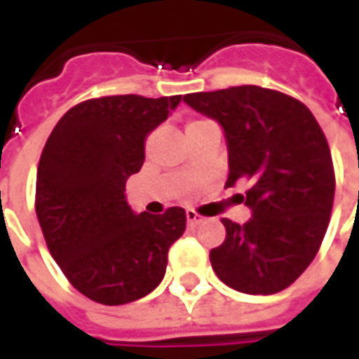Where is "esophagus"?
<instances>
[{
  "label": "esophagus",
  "instance_id": "esophagus-1",
  "mask_svg": "<svg viewBox=\"0 0 359 359\" xmlns=\"http://www.w3.org/2000/svg\"><path fill=\"white\" fill-rule=\"evenodd\" d=\"M187 220H188V224H190V226H198L200 222H203V217L196 213V211H192V209H188Z\"/></svg>",
  "mask_w": 359,
  "mask_h": 359
}]
</instances>
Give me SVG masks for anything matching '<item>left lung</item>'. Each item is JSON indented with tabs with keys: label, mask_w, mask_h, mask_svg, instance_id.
<instances>
[{
	"label": "left lung",
	"mask_w": 359,
	"mask_h": 359,
	"mask_svg": "<svg viewBox=\"0 0 359 359\" xmlns=\"http://www.w3.org/2000/svg\"><path fill=\"white\" fill-rule=\"evenodd\" d=\"M226 139V187L249 182L245 224L222 219L226 238L209 261L222 283L247 294L289 287L314 261L327 230L335 172L325 135L306 106L241 85L182 98Z\"/></svg>",
	"instance_id": "obj_1"
}]
</instances>
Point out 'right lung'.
I'll use <instances>...</instances> for the list:
<instances>
[{"label":"right lung","mask_w":359,"mask_h":359,"mask_svg":"<svg viewBox=\"0 0 359 359\" xmlns=\"http://www.w3.org/2000/svg\"><path fill=\"white\" fill-rule=\"evenodd\" d=\"M180 95H118L85 100L60 118L45 142L36 180L39 226L60 270L91 301L118 306L158 287L167 253L187 228L182 207L135 213L127 179L144 163L148 135Z\"/></svg>","instance_id":"right-lung-1"}]
</instances>
